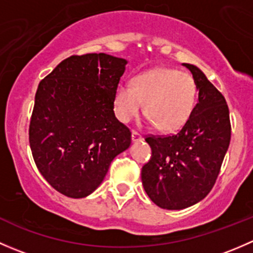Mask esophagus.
<instances>
[{"label": "esophagus", "mask_w": 253, "mask_h": 253, "mask_svg": "<svg viewBox=\"0 0 253 253\" xmlns=\"http://www.w3.org/2000/svg\"><path fill=\"white\" fill-rule=\"evenodd\" d=\"M132 142L133 143H137V142H141L142 141V136L139 133H137V132H132Z\"/></svg>", "instance_id": "esophagus-1"}]
</instances>
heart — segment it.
<instances>
[{
    "mask_svg": "<svg viewBox=\"0 0 253 253\" xmlns=\"http://www.w3.org/2000/svg\"><path fill=\"white\" fill-rule=\"evenodd\" d=\"M197 99V85L188 73L175 68H155L132 81V88L119 84L114 91V112L128 124L142 110L158 131L170 133L190 120Z\"/></svg>",
    "mask_w": 253,
    "mask_h": 253,
    "instance_id": "obj_1",
    "label": "heart"
}]
</instances>
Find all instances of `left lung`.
I'll list each match as a JSON object with an SVG mask.
<instances>
[{"label":"left lung","mask_w":253,"mask_h":253,"mask_svg":"<svg viewBox=\"0 0 253 253\" xmlns=\"http://www.w3.org/2000/svg\"><path fill=\"white\" fill-rule=\"evenodd\" d=\"M192 73L198 103L185 126L169 137H147L152 158L142 168V183L158 207L178 211L211 192L230 144L229 109L220 91L195 65Z\"/></svg>","instance_id":"left-lung-1"}]
</instances>
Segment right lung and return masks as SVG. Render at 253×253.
I'll list each match as a JSON object with an SVG mask.
<instances>
[{
  "label": "right lung",
  "mask_w": 253,
  "mask_h": 253,
  "mask_svg": "<svg viewBox=\"0 0 253 253\" xmlns=\"http://www.w3.org/2000/svg\"><path fill=\"white\" fill-rule=\"evenodd\" d=\"M126 65L108 53L71 56L39 83L30 149L40 174L67 197L93 193L114 158L131 145L112 101Z\"/></svg>",
  "instance_id": "right-lung-1"
}]
</instances>
